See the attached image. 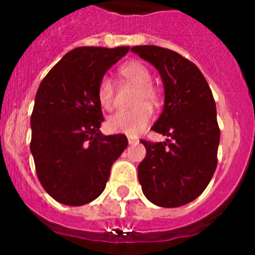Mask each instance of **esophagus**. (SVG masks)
I'll return each instance as SVG.
<instances>
[{
	"mask_svg": "<svg viewBox=\"0 0 255 255\" xmlns=\"http://www.w3.org/2000/svg\"><path fill=\"white\" fill-rule=\"evenodd\" d=\"M128 141H129V144H136L139 141V139L136 138V136H132V135H129V136H128Z\"/></svg>",
	"mask_w": 255,
	"mask_h": 255,
	"instance_id": "34e87169",
	"label": "esophagus"
}]
</instances>
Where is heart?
Listing matches in <instances>:
<instances>
[{"instance_id":"heart-1","label":"heart","mask_w":255,"mask_h":255,"mask_svg":"<svg viewBox=\"0 0 255 255\" xmlns=\"http://www.w3.org/2000/svg\"><path fill=\"white\" fill-rule=\"evenodd\" d=\"M120 74L130 83L138 87L135 93L134 103L138 105L131 110L119 111L112 115L107 121L108 129L119 134L136 135L143 131L153 119V110L149 105L159 102V92L154 85L150 84L152 75L148 67L139 61H129L120 67ZM98 101L105 110L114 107V84L108 78H102L97 91Z\"/></svg>"}]
</instances>
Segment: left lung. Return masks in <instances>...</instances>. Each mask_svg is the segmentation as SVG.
Returning a JSON list of instances; mask_svg holds the SVG:
<instances>
[{
	"label": "left lung",
	"mask_w": 255,
	"mask_h": 255,
	"mask_svg": "<svg viewBox=\"0 0 255 255\" xmlns=\"http://www.w3.org/2000/svg\"><path fill=\"white\" fill-rule=\"evenodd\" d=\"M131 51L161 75L164 107L152 130L170 138L141 140L147 149L138 166L141 190L155 206L181 207L203 193L217 167L215 98L197 65L177 52L157 46H135Z\"/></svg>",
	"instance_id": "left-lung-1"
}]
</instances>
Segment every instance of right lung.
Wrapping results in <instances>:
<instances>
[{
	"label": "right lung",
	"instance_id": "right-lung-1",
	"mask_svg": "<svg viewBox=\"0 0 255 255\" xmlns=\"http://www.w3.org/2000/svg\"><path fill=\"white\" fill-rule=\"evenodd\" d=\"M130 47H78L49 70L31 112L30 150L44 190L66 206H83L105 190L128 147L124 134L103 135L98 84Z\"/></svg>",
	"mask_w": 255,
	"mask_h": 255
}]
</instances>
